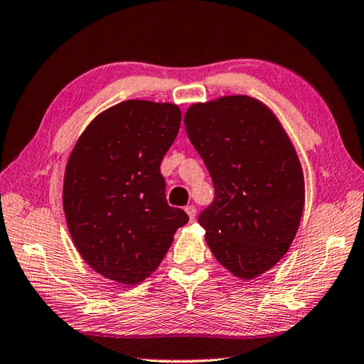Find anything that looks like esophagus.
I'll return each mask as SVG.
<instances>
[{
  "instance_id": "obj_1",
  "label": "esophagus",
  "mask_w": 364,
  "mask_h": 364,
  "mask_svg": "<svg viewBox=\"0 0 364 364\" xmlns=\"http://www.w3.org/2000/svg\"><path fill=\"white\" fill-rule=\"evenodd\" d=\"M184 210H186L191 223H194V220H196V215H197V208H196V206H194V205H189V206H186V208H184Z\"/></svg>"
}]
</instances>
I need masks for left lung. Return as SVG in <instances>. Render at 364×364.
<instances>
[{"label": "left lung", "instance_id": "8db88e82", "mask_svg": "<svg viewBox=\"0 0 364 364\" xmlns=\"http://www.w3.org/2000/svg\"><path fill=\"white\" fill-rule=\"evenodd\" d=\"M184 126L215 188L198 216L213 255L241 279L268 272L289 251L304 206L303 170L289 135L249 96L191 105Z\"/></svg>", "mask_w": 364, "mask_h": 364}]
</instances>
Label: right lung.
<instances>
[{
	"instance_id": "1",
	"label": "right lung",
	"mask_w": 364,
	"mask_h": 364,
	"mask_svg": "<svg viewBox=\"0 0 364 364\" xmlns=\"http://www.w3.org/2000/svg\"><path fill=\"white\" fill-rule=\"evenodd\" d=\"M173 104L124 101L91 121L69 156L63 206L83 260L137 286L159 267L189 218L166 198L162 158L180 131Z\"/></svg>"
}]
</instances>
